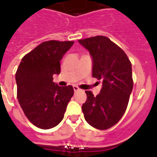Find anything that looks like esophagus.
<instances>
[{
	"instance_id": "1",
	"label": "esophagus",
	"mask_w": 157,
	"mask_h": 157,
	"mask_svg": "<svg viewBox=\"0 0 157 157\" xmlns=\"http://www.w3.org/2000/svg\"><path fill=\"white\" fill-rule=\"evenodd\" d=\"M73 89H74V91H75V92H77V91H78V90H79V88L78 87V86H74Z\"/></svg>"
}]
</instances>
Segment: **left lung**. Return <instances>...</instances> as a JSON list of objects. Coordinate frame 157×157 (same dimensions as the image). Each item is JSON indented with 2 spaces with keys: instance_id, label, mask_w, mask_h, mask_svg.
Instances as JSON below:
<instances>
[{
  "instance_id": "obj_1",
  "label": "left lung",
  "mask_w": 157,
  "mask_h": 157,
  "mask_svg": "<svg viewBox=\"0 0 157 157\" xmlns=\"http://www.w3.org/2000/svg\"><path fill=\"white\" fill-rule=\"evenodd\" d=\"M92 58V76L102 81L100 93L87 98L82 106L84 118L92 127L101 130L118 122L126 110L133 82L132 65L126 54L105 36L79 40Z\"/></svg>"
}]
</instances>
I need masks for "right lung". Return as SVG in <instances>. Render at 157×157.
<instances>
[{
	"instance_id": "obj_1",
	"label": "right lung",
	"mask_w": 157,
	"mask_h": 157,
	"mask_svg": "<svg viewBox=\"0 0 157 157\" xmlns=\"http://www.w3.org/2000/svg\"><path fill=\"white\" fill-rule=\"evenodd\" d=\"M73 41L42 43L22 59L16 73L17 98L25 116L42 129L56 126L74 94L71 86H59L53 75L60 74V61Z\"/></svg>"
}]
</instances>
